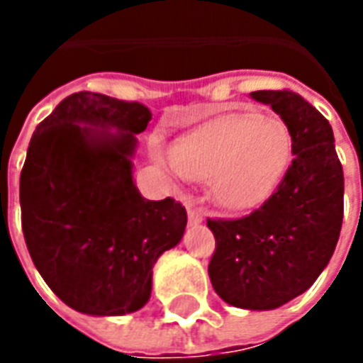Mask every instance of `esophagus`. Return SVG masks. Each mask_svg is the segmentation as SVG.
<instances>
[{
	"label": "esophagus",
	"instance_id": "1",
	"mask_svg": "<svg viewBox=\"0 0 363 363\" xmlns=\"http://www.w3.org/2000/svg\"><path fill=\"white\" fill-rule=\"evenodd\" d=\"M203 218H205L203 209H198V207H192V205L188 207V222H190V224H194V226H196V224H201Z\"/></svg>",
	"mask_w": 363,
	"mask_h": 363
}]
</instances>
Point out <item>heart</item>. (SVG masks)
<instances>
[{"mask_svg": "<svg viewBox=\"0 0 363 363\" xmlns=\"http://www.w3.org/2000/svg\"><path fill=\"white\" fill-rule=\"evenodd\" d=\"M292 158V135L279 118L233 115L181 137L171 148V169L184 179H209L222 209L242 213L275 192Z\"/></svg>", "mask_w": 363, "mask_h": 363, "instance_id": "1", "label": "heart"}]
</instances>
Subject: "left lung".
I'll use <instances>...</instances> for the list:
<instances>
[{"mask_svg": "<svg viewBox=\"0 0 363 363\" xmlns=\"http://www.w3.org/2000/svg\"><path fill=\"white\" fill-rule=\"evenodd\" d=\"M292 135V164L259 209L241 218H209L216 239L209 262L226 303L269 311L309 290L332 258L343 224V167L330 122L292 90H258Z\"/></svg>", "mask_w": 363, "mask_h": 363, "instance_id": "obj_1", "label": "left lung"}]
</instances>
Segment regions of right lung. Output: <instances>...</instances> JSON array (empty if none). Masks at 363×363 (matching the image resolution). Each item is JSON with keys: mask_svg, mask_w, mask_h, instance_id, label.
Masks as SVG:
<instances>
[{"mask_svg": "<svg viewBox=\"0 0 363 363\" xmlns=\"http://www.w3.org/2000/svg\"><path fill=\"white\" fill-rule=\"evenodd\" d=\"M150 118L137 101L77 92L37 125L28 147L20 173L26 245L48 288L84 315L141 309L156 259L186 228L179 201L145 199L133 181L135 135Z\"/></svg>", "mask_w": 363, "mask_h": 363, "instance_id": "add662e5", "label": "right lung"}]
</instances>
